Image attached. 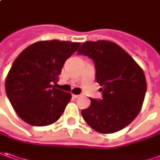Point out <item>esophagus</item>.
<instances>
[{
    "mask_svg": "<svg viewBox=\"0 0 160 160\" xmlns=\"http://www.w3.org/2000/svg\"><path fill=\"white\" fill-rule=\"evenodd\" d=\"M79 97H80L79 95H74V94L72 95V98H78Z\"/></svg>",
    "mask_w": 160,
    "mask_h": 160,
    "instance_id": "obj_1",
    "label": "esophagus"
}]
</instances>
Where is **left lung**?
<instances>
[{"label":"left lung","mask_w":160,"mask_h":160,"mask_svg":"<svg viewBox=\"0 0 160 160\" xmlns=\"http://www.w3.org/2000/svg\"><path fill=\"white\" fill-rule=\"evenodd\" d=\"M79 55L92 58L96 64L97 82L102 98H90V106L81 111L87 124L102 134L123 129L140 112L147 83L139 64L118 44L110 41L82 43Z\"/></svg>","instance_id":"left-lung-1"}]
</instances>
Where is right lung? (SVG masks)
<instances>
[{
	"mask_svg": "<svg viewBox=\"0 0 160 160\" xmlns=\"http://www.w3.org/2000/svg\"><path fill=\"white\" fill-rule=\"evenodd\" d=\"M80 42L41 41L25 48L15 59L5 80V89L17 114L32 126L44 127L61 117L72 95L52 85L64 62Z\"/></svg>",
	"mask_w": 160,
	"mask_h": 160,
	"instance_id": "1",
	"label": "right lung"
}]
</instances>
